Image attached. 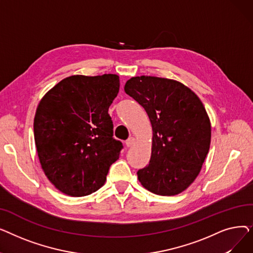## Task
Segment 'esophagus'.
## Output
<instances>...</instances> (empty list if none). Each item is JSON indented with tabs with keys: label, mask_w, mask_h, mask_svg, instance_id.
<instances>
[{
	"label": "esophagus",
	"mask_w": 253,
	"mask_h": 253,
	"mask_svg": "<svg viewBox=\"0 0 253 253\" xmlns=\"http://www.w3.org/2000/svg\"><path fill=\"white\" fill-rule=\"evenodd\" d=\"M135 141H136V139L134 137H130L129 139L126 140L125 143H126V145H127L128 148H130V147H133V145L135 144Z\"/></svg>",
	"instance_id": "34e87169"
}]
</instances>
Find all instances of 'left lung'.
Masks as SVG:
<instances>
[{
    "label": "left lung",
    "instance_id": "1",
    "mask_svg": "<svg viewBox=\"0 0 253 253\" xmlns=\"http://www.w3.org/2000/svg\"><path fill=\"white\" fill-rule=\"evenodd\" d=\"M124 90L147 112L153 129L151 160L138 170L139 182L156 195L180 194L200 173L209 152L204 104L189 87L167 78L133 77Z\"/></svg>",
    "mask_w": 253,
    "mask_h": 253
}]
</instances>
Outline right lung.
Instances as JSON below:
<instances>
[{
  "mask_svg": "<svg viewBox=\"0 0 253 253\" xmlns=\"http://www.w3.org/2000/svg\"><path fill=\"white\" fill-rule=\"evenodd\" d=\"M118 75H74L39 102L34 134L40 164L61 193L83 197L100 189L122 142L113 137L109 108L118 95Z\"/></svg>",
  "mask_w": 253,
  "mask_h": 253,
  "instance_id": "right-lung-1",
  "label": "right lung"
}]
</instances>
